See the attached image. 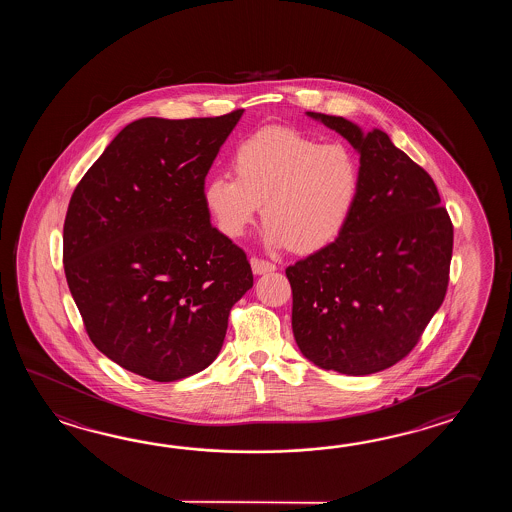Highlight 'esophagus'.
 Returning <instances> with one entry per match:
<instances>
[{
  "label": "esophagus",
  "instance_id": "obj_1",
  "mask_svg": "<svg viewBox=\"0 0 512 512\" xmlns=\"http://www.w3.org/2000/svg\"><path fill=\"white\" fill-rule=\"evenodd\" d=\"M251 267L254 274H265V272L276 271V265H274V263L267 260H260V258H252Z\"/></svg>",
  "mask_w": 512,
  "mask_h": 512
}]
</instances>
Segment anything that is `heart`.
I'll list each match as a JSON object with an SVG mask.
<instances>
[{
	"mask_svg": "<svg viewBox=\"0 0 512 512\" xmlns=\"http://www.w3.org/2000/svg\"><path fill=\"white\" fill-rule=\"evenodd\" d=\"M232 170L236 177L212 175L203 188L210 218L230 240L247 232L261 205L269 247L320 251L344 232L359 201L357 153L293 128H263L241 141Z\"/></svg>",
	"mask_w": 512,
	"mask_h": 512,
	"instance_id": "1",
	"label": "heart"
}]
</instances>
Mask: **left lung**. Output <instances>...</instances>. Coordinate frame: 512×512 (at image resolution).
<instances>
[{
    "mask_svg": "<svg viewBox=\"0 0 512 512\" xmlns=\"http://www.w3.org/2000/svg\"><path fill=\"white\" fill-rule=\"evenodd\" d=\"M307 115L360 153L362 183L337 240L285 269L294 340L322 370L370 375L403 360L443 304L454 227L434 179L388 133Z\"/></svg>",
    "mask_w": 512,
    "mask_h": 512,
    "instance_id": "obj_1",
    "label": "left lung"
}]
</instances>
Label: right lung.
<instances>
[{"label":"right lung","instance_id":"add662e5","mask_svg":"<svg viewBox=\"0 0 512 512\" xmlns=\"http://www.w3.org/2000/svg\"><path fill=\"white\" fill-rule=\"evenodd\" d=\"M243 109L146 117L109 142L64 223L67 285L91 342L124 370L174 382L210 366L251 263L210 225L203 188Z\"/></svg>","mask_w":512,"mask_h":512}]
</instances>
